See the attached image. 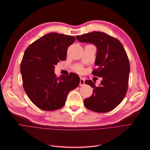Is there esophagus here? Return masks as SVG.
Segmentation results:
<instances>
[{
    "label": "esophagus",
    "mask_w": 150,
    "mask_h": 150,
    "mask_svg": "<svg viewBox=\"0 0 150 150\" xmlns=\"http://www.w3.org/2000/svg\"><path fill=\"white\" fill-rule=\"evenodd\" d=\"M85 84V81H84V79L81 78H80V81H79V86H84Z\"/></svg>",
    "instance_id": "obj_1"
}]
</instances>
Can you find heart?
I'll list each match as a JSON object with an SVG mask.
<instances>
[{
	"mask_svg": "<svg viewBox=\"0 0 150 150\" xmlns=\"http://www.w3.org/2000/svg\"><path fill=\"white\" fill-rule=\"evenodd\" d=\"M75 71L79 74H83L84 72V69L82 65L76 64L74 67Z\"/></svg>",
	"mask_w": 150,
	"mask_h": 150,
	"instance_id": "1",
	"label": "heart"
}]
</instances>
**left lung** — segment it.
Listing matches in <instances>:
<instances>
[{
	"instance_id": "1",
	"label": "left lung",
	"mask_w": 150,
	"mask_h": 150,
	"mask_svg": "<svg viewBox=\"0 0 150 150\" xmlns=\"http://www.w3.org/2000/svg\"><path fill=\"white\" fill-rule=\"evenodd\" d=\"M78 41L96 45L97 54L92 74L102 77L99 86L92 80L93 93L84 101L85 107L93 112L105 113L120 104L126 95L129 79V63L125 50L117 38L102 32H92L76 37Z\"/></svg>"
}]
</instances>
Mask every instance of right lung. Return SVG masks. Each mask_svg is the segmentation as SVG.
<instances>
[{"mask_svg":"<svg viewBox=\"0 0 150 150\" xmlns=\"http://www.w3.org/2000/svg\"><path fill=\"white\" fill-rule=\"evenodd\" d=\"M73 36L49 33L37 40L25 50L21 65L23 86L28 98L37 107L46 111L62 108L70 91L79 84L75 73L57 77L55 66L67 57Z\"/></svg>","mask_w":150,"mask_h":150,"instance_id":"right-lung-1","label":"right lung"}]
</instances>
